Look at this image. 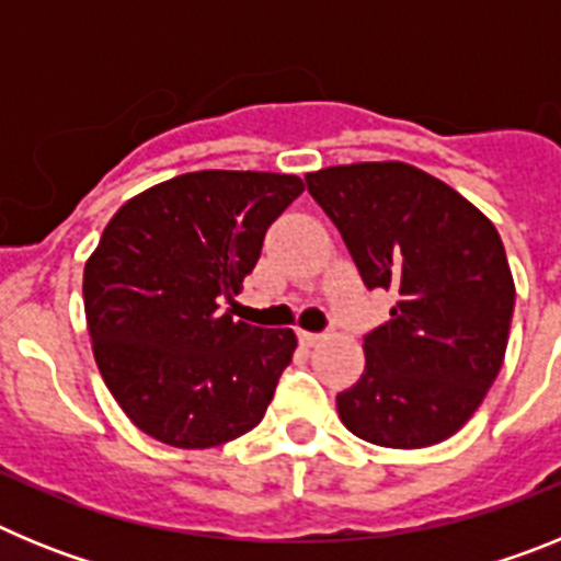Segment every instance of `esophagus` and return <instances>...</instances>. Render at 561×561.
<instances>
[{
  "mask_svg": "<svg viewBox=\"0 0 561 561\" xmlns=\"http://www.w3.org/2000/svg\"><path fill=\"white\" fill-rule=\"evenodd\" d=\"M297 340H300V345H304V348H314V345H320V342L325 340V334H311V331H297Z\"/></svg>",
  "mask_w": 561,
  "mask_h": 561,
  "instance_id": "obj_1",
  "label": "esophagus"
}]
</instances>
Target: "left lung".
<instances>
[{
    "label": "left lung",
    "instance_id": "1",
    "mask_svg": "<svg viewBox=\"0 0 561 561\" xmlns=\"http://www.w3.org/2000/svg\"><path fill=\"white\" fill-rule=\"evenodd\" d=\"M306 185L368 289L396 295L365 336V370L336 396L342 424L390 449L458 433L503 365L514 277L483 213L408 162H356L306 173Z\"/></svg>",
    "mask_w": 561,
    "mask_h": 561
}]
</instances>
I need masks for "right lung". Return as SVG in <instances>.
Returning a JSON list of instances; mask_svg holds the SVG:
<instances>
[{"label": "right lung", "instance_id": "add662e5", "mask_svg": "<svg viewBox=\"0 0 561 561\" xmlns=\"http://www.w3.org/2000/svg\"><path fill=\"white\" fill-rule=\"evenodd\" d=\"M300 193L291 173L193 171L112 216L83 266V309L103 381L146 435L207 449L264 419L297 336L221 304Z\"/></svg>", "mask_w": 561, "mask_h": 561}]
</instances>
